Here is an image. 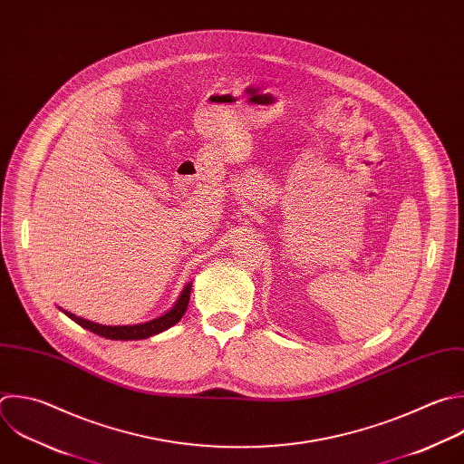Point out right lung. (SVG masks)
Wrapping results in <instances>:
<instances>
[{"instance_id": "obj_1", "label": "right lung", "mask_w": 464, "mask_h": 464, "mask_svg": "<svg viewBox=\"0 0 464 464\" xmlns=\"http://www.w3.org/2000/svg\"><path fill=\"white\" fill-rule=\"evenodd\" d=\"M189 293H191V287L188 285L182 293V298H179L177 305L173 307V310L169 314H166L164 317L160 319H154L150 323H145V324H138V326H100V324H94V323H89V321H83L80 317H74L71 314V319H74L78 324H82L83 328H89L91 332H96L98 335H103L107 339H112V341H140V339H147V337H152L157 335L171 326H175L186 314L188 310V304H189Z\"/></svg>"}]
</instances>
